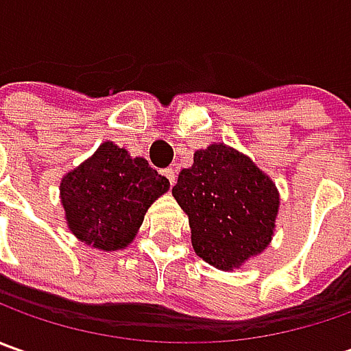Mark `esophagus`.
Returning a JSON list of instances; mask_svg holds the SVG:
<instances>
[{
    "instance_id": "1",
    "label": "esophagus",
    "mask_w": 351,
    "mask_h": 351,
    "mask_svg": "<svg viewBox=\"0 0 351 351\" xmlns=\"http://www.w3.org/2000/svg\"><path fill=\"white\" fill-rule=\"evenodd\" d=\"M164 176L169 180V185H173V183H176V171H173L171 168L164 169Z\"/></svg>"
}]
</instances>
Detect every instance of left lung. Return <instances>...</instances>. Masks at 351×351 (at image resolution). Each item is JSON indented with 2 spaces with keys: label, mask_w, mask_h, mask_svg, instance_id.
<instances>
[{
  "label": "left lung",
  "mask_w": 351,
  "mask_h": 351,
  "mask_svg": "<svg viewBox=\"0 0 351 351\" xmlns=\"http://www.w3.org/2000/svg\"><path fill=\"white\" fill-rule=\"evenodd\" d=\"M171 193L189 217L191 244L199 258L234 269L271 242L279 193L248 156L215 142L193 154Z\"/></svg>",
  "instance_id": "obj_1"
}]
</instances>
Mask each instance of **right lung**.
Instances as JSON below:
<instances>
[{"mask_svg":"<svg viewBox=\"0 0 351 351\" xmlns=\"http://www.w3.org/2000/svg\"><path fill=\"white\" fill-rule=\"evenodd\" d=\"M168 189V180L144 158L103 142L95 154L62 178L60 199L75 238L115 252L134 240L148 207Z\"/></svg>","mask_w":351,"mask_h":351,"instance_id":"obj_1","label":"right lung"}]
</instances>
